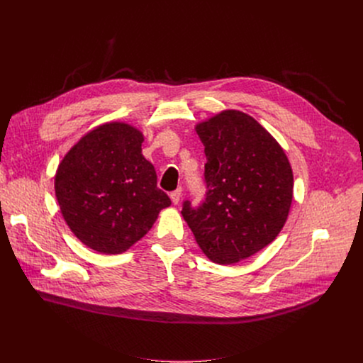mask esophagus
<instances>
[{
    "label": "esophagus",
    "instance_id": "esophagus-1",
    "mask_svg": "<svg viewBox=\"0 0 363 363\" xmlns=\"http://www.w3.org/2000/svg\"><path fill=\"white\" fill-rule=\"evenodd\" d=\"M181 194H182V189L181 188H178L177 191H174V192H171V201H172V203L174 205H177V203H179V201H181Z\"/></svg>",
    "mask_w": 363,
    "mask_h": 363
}]
</instances>
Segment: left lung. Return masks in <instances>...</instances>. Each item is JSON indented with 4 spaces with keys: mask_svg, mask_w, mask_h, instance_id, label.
Returning <instances> with one entry per match:
<instances>
[{
    "mask_svg": "<svg viewBox=\"0 0 363 363\" xmlns=\"http://www.w3.org/2000/svg\"><path fill=\"white\" fill-rule=\"evenodd\" d=\"M195 130L205 149V201L181 211L202 252L234 264L267 247L284 227L293 171L280 143L250 115L223 111Z\"/></svg>",
    "mask_w": 363,
    "mask_h": 363,
    "instance_id": "obj_1",
    "label": "left lung"
}]
</instances>
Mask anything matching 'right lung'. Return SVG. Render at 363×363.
Wrapping results in <instances>:
<instances>
[{
  "label": "right lung",
  "mask_w": 363,
  "mask_h": 363,
  "mask_svg": "<svg viewBox=\"0 0 363 363\" xmlns=\"http://www.w3.org/2000/svg\"><path fill=\"white\" fill-rule=\"evenodd\" d=\"M142 142L135 126L108 122L83 135L59 164L60 213L72 233L97 252H125L171 205L142 155Z\"/></svg>",
  "instance_id": "right-lung-1"
}]
</instances>
